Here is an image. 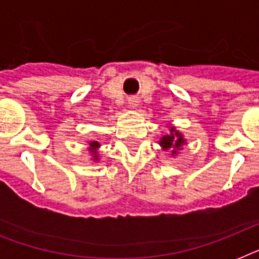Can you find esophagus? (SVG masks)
I'll return each instance as SVG.
<instances>
[{"label":"esophagus","instance_id":"1","mask_svg":"<svg viewBox=\"0 0 259 259\" xmlns=\"http://www.w3.org/2000/svg\"><path fill=\"white\" fill-rule=\"evenodd\" d=\"M137 103H138V101L136 99V98H132V99H129L130 107H136V106H137Z\"/></svg>","mask_w":259,"mask_h":259}]
</instances>
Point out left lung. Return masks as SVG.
<instances>
[{"label":"left lung","mask_w":259,"mask_h":259,"mask_svg":"<svg viewBox=\"0 0 259 259\" xmlns=\"http://www.w3.org/2000/svg\"><path fill=\"white\" fill-rule=\"evenodd\" d=\"M183 142H184V140H183V136H181L179 132H176V130L172 127V129H170L169 136H164V137L161 138L160 145H161L165 150L173 148L172 154H175L176 153V149H179V148L183 145Z\"/></svg>","instance_id":"1"}]
</instances>
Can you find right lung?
Listing matches in <instances>:
<instances>
[{
  "label": "right lung",
  "instance_id": "1",
  "mask_svg": "<svg viewBox=\"0 0 259 259\" xmlns=\"http://www.w3.org/2000/svg\"><path fill=\"white\" fill-rule=\"evenodd\" d=\"M90 145H91V150H93V154H94V157H95V160H97V152H95V150H97V148L98 146H99V144H98L97 141H93V142H90Z\"/></svg>",
  "mask_w": 259,
  "mask_h": 259
}]
</instances>
